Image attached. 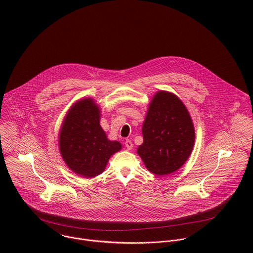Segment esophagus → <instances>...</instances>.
I'll list each match as a JSON object with an SVG mask.
<instances>
[{"instance_id":"obj_1","label":"esophagus","mask_w":253,"mask_h":253,"mask_svg":"<svg viewBox=\"0 0 253 253\" xmlns=\"http://www.w3.org/2000/svg\"><path fill=\"white\" fill-rule=\"evenodd\" d=\"M125 145H126V149H127V150H131V149H132V147H133V144H132L131 140H129V139H126V140Z\"/></svg>"}]
</instances>
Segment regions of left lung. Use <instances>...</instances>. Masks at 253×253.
Instances as JSON below:
<instances>
[{"label": "left lung", "mask_w": 253, "mask_h": 253, "mask_svg": "<svg viewBox=\"0 0 253 253\" xmlns=\"http://www.w3.org/2000/svg\"><path fill=\"white\" fill-rule=\"evenodd\" d=\"M143 143L137 154L149 171L168 175L185 164L192 153L195 130L188 110L171 92H157L142 126Z\"/></svg>", "instance_id": "obj_1"}]
</instances>
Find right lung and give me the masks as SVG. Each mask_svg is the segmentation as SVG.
<instances>
[{"label": "right lung", "mask_w": 253, "mask_h": 253, "mask_svg": "<svg viewBox=\"0 0 253 253\" xmlns=\"http://www.w3.org/2000/svg\"><path fill=\"white\" fill-rule=\"evenodd\" d=\"M99 122V107L84 98L69 109L61 126L60 154L68 168L84 178L102 173L110 157L122 149L120 142L109 140Z\"/></svg>", "instance_id": "obj_1"}]
</instances>
